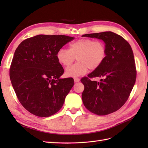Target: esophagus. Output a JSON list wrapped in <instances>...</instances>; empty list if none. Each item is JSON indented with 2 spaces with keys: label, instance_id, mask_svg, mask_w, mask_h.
I'll list each match as a JSON object with an SVG mask.
<instances>
[{
  "label": "esophagus",
  "instance_id": "esophagus-1",
  "mask_svg": "<svg viewBox=\"0 0 148 148\" xmlns=\"http://www.w3.org/2000/svg\"><path fill=\"white\" fill-rule=\"evenodd\" d=\"M74 82L75 83H77V82H79V81H80V79H79V78H78V77H74Z\"/></svg>",
  "mask_w": 148,
  "mask_h": 148
}]
</instances>
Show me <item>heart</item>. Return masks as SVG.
I'll use <instances>...</instances> for the list:
<instances>
[{
	"instance_id": "b5f03b06",
	"label": "heart",
	"mask_w": 148,
	"mask_h": 148,
	"mask_svg": "<svg viewBox=\"0 0 148 148\" xmlns=\"http://www.w3.org/2000/svg\"><path fill=\"white\" fill-rule=\"evenodd\" d=\"M107 48L101 40L84 38L69 45V49L60 48L56 53L58 62L64 67H69L75 60L77 62L67 68L65 74L69 77H78L85 74L88 69L96 70L106 58Z\"/></svg>"
}]
</instances>
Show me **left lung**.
Returning <instances> with one entry per match:
<instances>
[{
	"label": "left lung",
	"mask_w": 148,
	"mask_h": 148,
	"mask_svg": "<svg viewBox=\"0 0 148 148\" xmlns=\"http://www.w3.org/2000/svg\"><path fill=\"white\" fill-rule=\"evenodd\" d=\"M83 37L102 39L107 48L100 67L81 79L84 86L82 100L94 114L103 116L118 111L127 102L136 83L137 71L133 51L123 37L112 32L88 34ZM102 77L99 82L91 80Z\"/></svg>",
	"instance_id": "obj_1"
}]
</instances>
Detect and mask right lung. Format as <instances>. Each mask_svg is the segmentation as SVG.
<instances>
[{
    "label": "right lung",
    "instance_id": "add662e5",
    "mask_svg": "<svg viewBox=\"0 0 148 148\" xmlns=\"http://www.w3.org/2000/svg\"><path fill=\"white\" fill-rule=\"evenodd\" d=\"M74 38L64 35H38L22 41L9 70L12 87L28 111L39 117L57 112L74 86L72 77L61 79L64 70L56 53Z\"/></svg>",
    "mask_w": 148,
    "mask_h": 148
}]
</instances>
